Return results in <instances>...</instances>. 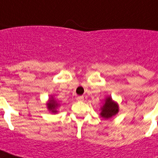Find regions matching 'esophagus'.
Listing matches in <instances>:
<instances>
[{
    "label": "esophagus",
    "mask_w": 158,
    "mask_h": 158,
    "mask_svg": "<svg viewBox=\"0 0 158 158\" xmlns=\"http://www.w3.org/2000/svg\"><path fill=\"white\" fill-rule=\"evenodd\" d=\"M77 100H79V101H83V95L78 96V97H77Z\"/></svg>",
    "instance_id": "1"
}]
</instances>
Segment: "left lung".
I'll use <instances>...</instances> for the list:
<instances>
[{
  "mask_svg": "<svg viewBox=\"0 0 158 158\" xmlns=\"http://www.w3.org/2000/svg\"><path fill=\"white\" fill-rule=\"evenodd\" d=\"M100 116L104 119H109L114 116L119 112V106L117 103L112 100V97H107L104 105L102 106Z\"/></svg>",
  "mask_w": 158,
  "mask_h": 158,
  "instance_id": "left-lung-1",
  "label": "left lung"
}]
</instances>
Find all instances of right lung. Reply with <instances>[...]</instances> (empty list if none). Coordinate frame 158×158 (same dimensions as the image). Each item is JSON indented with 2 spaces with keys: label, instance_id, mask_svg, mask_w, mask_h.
<instances>
[{
  "label": "right lung",
  "instance_id": "obj_1",
  "mask_svg": "<svg viewBox=\"0 0 158 158\" xmlns=\"http://www.w3.org/2000/svg\"><path fill=\"white\" fill-rule=\"evenodd\" d=\"M46 105H47V108H48L49 111H50V112H53V113H56V112H58L56 109L57 108H58V106H59V104L57 103L56 100H55L53 97L50 98L48 103L46 104Z\"/></svg>",
  "mask_w": 158,
  "mask_h": 158
}]
</instances>
